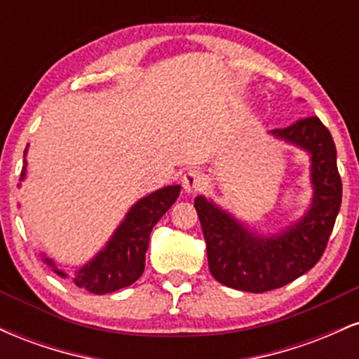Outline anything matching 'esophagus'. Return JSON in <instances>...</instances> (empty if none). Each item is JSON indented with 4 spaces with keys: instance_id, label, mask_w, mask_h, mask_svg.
<instances>
[{
    "instance_id": "esophagus-1",
    "label": "esophagus",
    "mask_w": 359,
    "mask_h": 359,
    "mask_svg": "<svg viewBox=\"0 0 359 359\" xmlns=\"http://www.w3.org/2000/svg\"><path fill=\"white\" fill-rule=\"evenodd\" d=\"M182 187L185 194H196L203 187V175L199 170H187L182 177Z\"/></svg>"
}]
</instances>
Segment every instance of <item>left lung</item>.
<instances>
[{
    "label": "left lung",
    "instance_id": "obj_1",
    "mask_svg": "<svg viewBox=\"0 0 359 359\" xmlns=\"http://www.w3.org/2000/svg\"><path fill=\"white\" fill-rule=\"evenodd\" d=\"M269 135L309 155L312 199L304 216L278 233L259 234L212 199L197 196L194 201L212 277L222 285L253 294L287 285L319 262L343 197L334 140L319 118L299 119Z\"/></svg>",
    "mask_w": 359,
    "mask_h": 359
}]
</instances>
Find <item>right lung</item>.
Instances as JSON below:
<instances>
[{"label": "right lung", "mask_w": 359, "mask_h": 359, "mask_svg": "<svg viewBox=\"0 0 359 359\" xmlns=\"http://www.w3.org/2000/svg\"><path fill=\"white\" fill-rule=\"evenodd\" d=\"M27 151L28 145L23 154L20 182L27 177ZM179 194L180 185H167L137 201L111 234L104 248L97 251L88 263L74 270V283L90 294L104 295L137 282L145 270V253L151 229L172 208ZM42 258L53 273L62 278L69 277L67 271L62 270L47 255L43 253Z\"/></svg>", "instance_id": "right-lung-1"}]
</instances>
